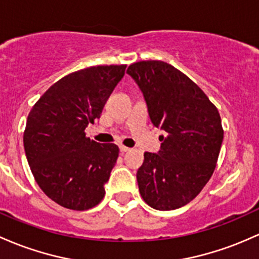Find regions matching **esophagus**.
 Instances as JSON below:
<instances>
[{
	"mask_svg": "<svg viewBox=\"0 0 259 259\" xmlns=\"http://www.w3.org/2000/svg\"><path fill=\"white\" fill-rule=\"evenodd\" d=\"M119 149H120V152H121V153H124V152H127V151H130V149H129V147L124 146V145H120V146H119Z\"/></svg>",
	"mask_w": 259,
	"mask_h": 259,
	"instance_id": "esophagus-1",
	"label": "esophagus"
}]
</instances>
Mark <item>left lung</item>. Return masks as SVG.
Masks as SVG:
<instances>
[{
	"label": "left lung",
	"instance_id": "1",
	"mask_svg": "<svg viewBox=\"0 0 259 259\" xmlns=\"http://www.w3.org/2000/svg\"><path fill=\"white\" fill-rule=\"evenodd\" d=\"M152 124L167 133L158 153L145 152L136 173L144 201L175 210L192 201L214 173L224 129L218 108L195 82L160 60L132 64Z\"/></svg>",
	"mask_w": 259,
	"mask_h": 259
}]
</instances>
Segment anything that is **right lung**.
Wrapping results in <instances>:
<instances>
[{"instance_id": "right-lung-1", "label": "right lung", "mask_w": 259, "mask_h": 259, "mask_svg": "<svg viewBox=\"0 0 259 259\" xmlns=\"http://www.w3.org/2000/svg\"><path fill=\"white\" fill-rule=\"evenodd\" d=\"M126 65L75 71L49 87L25 124V156L34 180L51 200L83 211L104 198V183L119 156L115 144H99L84 129L101 116Z\"/></svg>"}]
</instances>
